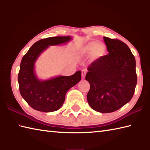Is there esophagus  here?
Segmentation results:
<instances>
[{
    "mask_svg": "<svg viewBox=\"0 0 150 150\" xmlns=\"http://www.w3.org/2000/svg\"><path fill=\"white\" fill-rule=\"evenodd\" d=\"M86 73H87V70H86V69L82 70V78L83 79L85 78V76H86Z\"/></svg>",
    "mask_w": 150,
    "mask_h": 150,
    "instance_id": "obj_1",
    "label": "esophagus"
}]
</instances>
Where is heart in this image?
Returning <instances> with one entry per match:
<instances>
[{
  "instance_id": "b5f03b06",
  "label": "heart",
  "mask_w": 150,
  "mask_h": 150,
  "mask_svg": "<svg viewBox=\"0 0 150 150\" xmlns=\"http://www.w3.org/2000/svg\"><path fill=\"white\" fill-rule=\"evenodd\" d=\"M82 55H88L91 54V57L93 60H97L104 55L106 53V46L101 42L91 41L82 46L81 48Z\"/></svg>"
}]
</instances>
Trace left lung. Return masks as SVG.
<instances>
[{"label": "left lung", "instance_id": "left-lung-1", "mask_svg": "<svg viewBox=\"0 0 150 150\" xmlns=\"http://www.w3.org/2000/svg\"><path fill=\"white\" fill-rule=\"evenodd\" d=\"M108 54L91 62L85 79L90 85L87 95L93 110L106 113L130 101L137 82L136 62L129 47L117 39L104 37Z\"/></svg>", "mask_w": 150, "mask_h": 150}]
</instances>
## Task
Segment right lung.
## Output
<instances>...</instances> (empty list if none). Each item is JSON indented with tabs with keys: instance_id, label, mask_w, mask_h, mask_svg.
I'll return each instance as SVG.
<instances>
[{
	"instance_id": "1",
	"label": "right lung",
	"mask_w": 150,
	"mask_h": 150,
	"mask_svg": "<svg viewBox=\"0 0 150 150\" xmlns=\"http://www.w3.org/2000/svg\"><path fill=\"white\" fill-rule=\"evenodd\" d=\"M71 36L52 37L37 41L31 46L21 62L18 75L19 90L22 98L34 110L52 112L59 110L70 88L81 80V71L71 76H56L46 80L37 77L35 63L40 55L50 46L66 44Z\"/></svg>"
}]
</instances>
